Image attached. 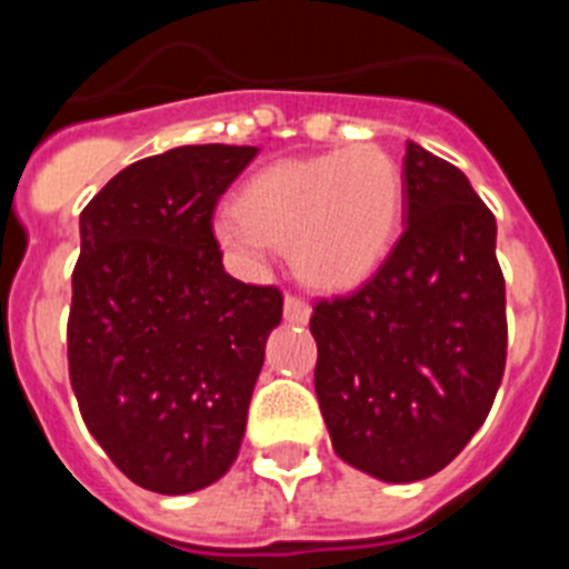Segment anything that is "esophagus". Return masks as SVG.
<instances>
[{"instance_id":"obj_1","label":"esophagus","mask_w":569,"mask_h":569,"mask_svg":"<svg viewBox=\"0 0 569 569\" xmlns=\"http://www.w3.org/2000/svg\"><path fill=\"white\" fill-rule=\"evenodd\" d=\"M284 319H288L290 325H305V321L310 319V305L301 299V296L288 293L284 296Z\"/></svg>"}]
</instances>
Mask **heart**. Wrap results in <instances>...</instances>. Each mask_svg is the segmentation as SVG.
Segmentation results:
<instances>
[{
	"label": "heart",
	"mask_w": 569,
	"mask_h": 569,
	"mask_svg": "<svg viewBox=\"0 0 569 569\" xmlns=\"http://www.w3.org/2000/svg\"><path fill=\"white\" fill-rule=\"evenodd\" d=\"M405 176L376 144L281 159L261 168L222 210L224 248L259 259L270 244L290 248L296 273L313 288H356L379 270L399 233Z\"/></svg>",
	"instance_id": "heart-1"
}]
</instances>
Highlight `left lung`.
I'll return each mask as SVG.
<instances>
[{"label":"left lung","instance_id":"8db88e82","mask_svg":"<svg viewBox=\"0 0 569 569\" xmlns=\"http://www.w3.org/2000/svg\"><path fill=\"white\" fill-rule=\"evenodd\" d=\"M316 396L341 461L407 485L485 425L507 361L496 216L421 144L405 153V233L356 293L316 301Z\"/></svg>","mask_w":569,"mask_h":569}]
</instances>
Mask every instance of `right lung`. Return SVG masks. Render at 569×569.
Listing matches in <instances>:
<instances>
[{"label": "right lung", "mask_w": 569, "mask_h": 569, "mask_svg": "<svg viewBox=\"0 0 569 569\" xmlns=\"http://www.w3.org/2000/svg\"><path fill=\"white\" fill-rule=\"evenodd\" d=\"M248 144H184L116 173L79 216L70 385L90 436L133 485L184 496L239 456L281 293L244 284L213 236Z\"/></svg>", "instance_id": "right-lung-1"}]
</instances>
